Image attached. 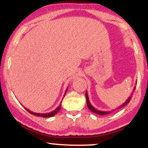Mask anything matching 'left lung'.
Wrapping results in <instances>:
<instances>
[{
	"instance_id": "8db88e82",
	"label": "left lung",
	"mask_w": 148,
	"mask_h": 148,
	"mask_svg": "<svg viewBox=\"0 0 148 148\" xmlns=\"http://www.w3.org/2000/svg\"><path fill=\"white\" fill-rule=\"evenodd\" d=\"M135 88H136V87H134V90H135ZM131 97H131V95H130V96L128 97V99H127L126 100V101H125V103H123V104H122L121 106H120L118 108H121L123 107V106H124L127 104V103H128L129 102H130ZM86 99L87 106H88V108L90 109V110L91 111H92V112L95 113V114H99V115H106V114H110V113L111 112L110 111H109V112H106V111H100V110H98L97 109L95 108H94L93 106H92V105L90 104V101H89V98H88V93H87V92H86Z\"/></svg>"
}]
</instances>
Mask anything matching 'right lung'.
Instances as JSON below:
<instances>
[{"label":"right lung","mask_w":148,"mask_h":148,"mask_svg":"<svg viewBox=\"0 0 148 148\" xmlns=\"http://www.w3.org/2000/svg\"><path fill=\"white\" fill-rule=\"evenodd\" d=\"M67 90H68V88H66V91H65L64 95H66V93ZM61 105H62V103H60V106L57 108H56L53 111H52V112H49V113H36V112H32V111H30L29 110V109H27V108H25V107H24V108H25V110L28 111V112H29V113H31V114H34V115L38 116H42V117H44V118H46V117H50V116H54L55 114H56V113H57L58 111L60 110V107H61Z\"/></svg>","instance_id":"right-lung-1"}]
</instances>
